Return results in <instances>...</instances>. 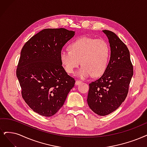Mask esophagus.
Segmentation results:
<instances>
[{
    "label": "esophagus",
    "instance_id": "esophagus-1",
    "mask_svg": "<svg viewBox=\"0 0 147 147\" xmlns=\"http://www.w3.org/2000/svg\"><path fill=\"white\" fill-rule=\"evenodd\" d=\"M80 83H82V81L79 80H76L75 85H79V84H80Z\"/></svg>",
    "mask_w": 147,
    "mask_h": 147
}]
</instances>
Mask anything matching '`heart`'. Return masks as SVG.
Segmentation results:
<instances>
[{
    "label": "heart",
    "instance_id": "obj_1",
    "mask_svg": "<svg viewBox=\"0 0 147 147\" xmlns=\"http://www.w3.org/2000/svg\"><path fill=\"white\" fill-rule=\"evenodd\" d=\"M109 43L102 39L83 37L70 45V50H62L60 57L66 71L74 72L79 65H82L78 71V77L85 79L93 74L100 76L104 73L110 58Z\"/></svg>",
    "mask_w": 147,
    "mask_h": 147
}]
</instances>
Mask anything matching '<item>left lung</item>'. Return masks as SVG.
I'll use <instances>...</instances> for the list:
<instances>
[{
  "label": "left lung",
  "mask_w": 147,
  "mask_h": 147,
  "mask_svg": "<svg viewBox=\"0 0 147 147\" xmlns=\"http://www.w3.org/2000/svg\"><path fill=\"white\" fill-rule=\"evenodd\" d=\"M103 32L109 40L110 60L102 76L89 84L87 103L92 111L104 116L117 110L125 99L133 67L126 45L115 32Z\"/></svg>",
  "instance_id": "obj_1"
}]
</instances>
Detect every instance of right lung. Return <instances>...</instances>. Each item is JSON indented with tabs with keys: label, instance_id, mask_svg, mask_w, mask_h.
<instances>
[{
	"label": "right lung",
	"instance_id": "add662e5",
	"mask_svg": "<svg viewBox=\"0 0 147 147\" xmlns=\"http://www.w3.org/2000/svg\"><path fill=\"white\" fill-rule=\"evenodd\" d=\"M65 28H47L24 45L16 69L22 96L31 109L50 117L59 110L74 86L60 57L62 47L74 36Z\"/></svg>",
	"mask_w": 147,
	"mask_h": 147
}]
</instances>
